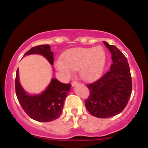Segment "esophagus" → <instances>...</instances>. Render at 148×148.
<instances>
[{
	"instance_id": "obj_1",
	"label": "esophagus",
	"mask_w": 148,
	"mask_h": 148,
	"mask_svg": "<svg viewBox=\"0 0 148 148\" xmlns=\"http://www.w3.org/2000/svg\"><path fill=\"white\" fill-rule=\"evenodd\" d=\"M78 84H79V82H77V81H74V82H71V85H72L73 87L76 86L77 85H78Z\"/></svg>"
}]
</instances>
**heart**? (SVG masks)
Masks as SVG:
<instances>
[{"mask_svg": "<svg viewBox=\"0 0 148 148\" xmlns=\"http://www.w3.org/2000/svg\"><path fill=\"white\" fill-rule=\"evenodd\" d=\"M62 60L56 62V68L66 78H71L73 71H80V76L86 82H94L101 76L106 54L101 47H75L68 49Z\"/></svg>", "mask_w": 148, "mask_h": 148, "instance_id": "heart-1", "label": "heart"}]
</instances>
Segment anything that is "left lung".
I'll return each mask as SVG.
<instances>
[{
  "instance_id": "obj_1",
  "label": "left lung",
  "mask_w": 148,
  "mask_h": 148,
  "mask_svg": "<svg viewBox=\"0 0 148 148\" xmlns=\"http://www.w3.org/2000/svg\"><path fill=\"white\" fill-rule=\"evenodd\" d=\"M103 43L111 52L113 64L99 80L86 85L90 94L85 106L92 116L107 119L119 114L127 106L132 93V79L125 55L116 46Z\"/></svg>"
}]
</instances>
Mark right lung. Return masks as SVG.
I'll return each mask as SVG.
<instances>
[{
  "label": "right lung",
  "mask_w": 148,
  "mask_h": 148,
  "mask_svg": "<svg viewBox=\"0 0 148 148\" xmlns=\"http://www.w3.org/2000/svg\"><path fill=\"white\" fill-rule=\"evenodd\" d=\"M33 54H41L53 65L54 54L48 45L32 47L24 56ZM15 84L17 98L23 109L31 119L40 122H49L60 117L63 109L64 102L71 86L70 84H63L57 79H52L45 91L42 94L29 95L20 84L18 69L16 72Z\"/></svg>",
  "instance_id": "1"
}]
</instances>
